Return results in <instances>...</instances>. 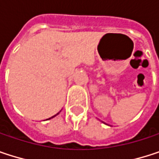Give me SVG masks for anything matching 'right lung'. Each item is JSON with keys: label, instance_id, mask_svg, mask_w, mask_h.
I'll use <instances>...</instances> for the list:
<instances>
[{"label": "right lung", "instance_id": "add662e5", "mask_svg": "<svg viewBox=\"0 0 159 159\" xmlns=\"http://www.w3.org/2000/svg\"><path fill=\"white\" fill-rule=\"evenodd\" d=\"M60 112H61V111H60ZM60 112H58L57 114H55L54 116H52V117H50V118H48V119H47V120H50V119H52V118H54V117H56V116H57V115H58V114H59Z\"/></svg>", "mask_w": 159, "mask_h": 159}]
</instances>
